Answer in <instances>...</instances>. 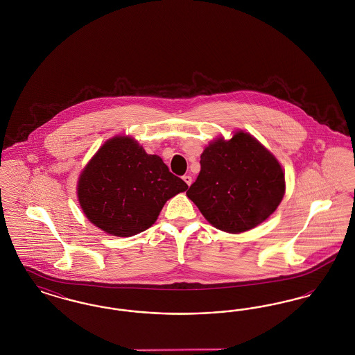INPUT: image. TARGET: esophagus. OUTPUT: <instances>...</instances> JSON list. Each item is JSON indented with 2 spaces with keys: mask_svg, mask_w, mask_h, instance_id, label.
I'll return each mask as SVG.
<instances>
[{
  "mask_svg": "<svg viewBox=\"0 0 355 355\" xmlns=\"http://www.w3.org/2000/svg\"><path fill=\"white\" fill-rule=\"evenodd\" d=\"M182 180L185 181L186 185L187 186L191 185V182H193V180H191V177H190L189 174H186V175H184V177H182Z\"/></svg>",
  "mask_w": 355,
  "mask_h": 355,
  "instance_id": "34e87169",
  "label": "esophagus"
}]
</instances>
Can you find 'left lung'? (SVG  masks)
I'll return each mask as SVG.
<instances>
[{
  "label": "left lung",
  "instance_id": "left-lung-1",
  "mask_svg": "<svg viewBox=\"0 0 355 355\" xmlns=\"http://www.w3.org/2000/svg\"><path fill=\"white\" fill-rule=\"evenodd\" d=\"M201 171L186 196L214 227L250 230L266 220L285 194L284 170L254 137L238 132L211 142L201 154Z\"/></svg>",
  "mask_w": 355,
  "mask_h": 355
}]
</instances>
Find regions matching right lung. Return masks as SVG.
Listing matches in <instances>:
<instances>
[{"mask_svg":"<svg viewBox=\"0 0 355 355\" xmlns=\"http://www.w3.org/2000/svg\"><path fill=\"white\" fill-rule=\"evenodd\" d=\"M186 189L158 155L129 137H114L87 164L77 190L92 223L107 234L130 236L149 229L165 202Z\"/></svg>","mask_w":355,"mask_h":355,"instance_id":"1","label":"right lung"}]
</instances>
